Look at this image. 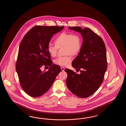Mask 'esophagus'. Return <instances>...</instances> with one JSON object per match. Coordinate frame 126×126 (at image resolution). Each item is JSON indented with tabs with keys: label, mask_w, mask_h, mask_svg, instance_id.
I'll list each match as a JSON object with an SVG mask.
<instances>
[{
	"label": "esophagus",
	"mask_w": 126,
	"mask_h": 126,
	"mask_svg": "<svg viewBox=\"0 0 126 126\" xmlns=\"http://www.w3.org/2000/svg\"><path fill=\"white\" fill-rule=\"evenodd\" d=\"M61 70H62V71H64V70H65V67H61Z\"/></svg>",
	"instance_id": "1"
}]
</instances>
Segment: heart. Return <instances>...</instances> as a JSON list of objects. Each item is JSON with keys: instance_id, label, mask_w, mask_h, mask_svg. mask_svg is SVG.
<instances>
[{"instance_id": "heart-1", "label": "heart", "mask_w": 126, "mask_h": 126, "mask_svg": "<svg viewBox=\"0 0 126 126\" xmlns=\"http://www.w3.org/2000/svg\"><path fill=\"white\" fill-rule=\"evenodd\" d=\"M55 45L48 44L47 51L52 57L56 56L58 48L64 47V54L67 56L59 57L54 60L55 64L66 66L72 61V56L77 55L81 48V40L80 36L77 34L63 32L58 35L54 40Z\"/></svg>"}]
</instances>
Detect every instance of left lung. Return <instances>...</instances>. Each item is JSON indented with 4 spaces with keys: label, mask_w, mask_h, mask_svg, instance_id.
Instances as JSON below:
<instances>
[{
    "label": "left lung",
    "mask_w": 126,
    "mask_h": 126,
    "mask_svg": "<svg viewBox=\"0 0 126 126\" xmlns=\"http://www.w3.org/2000/svg\"><path fill=\"white\" fill-rule=\"evenodd\" d=\"M68 28L79 32L83 41L80 52L72 62V67L80 74L65 69L67 74L66 85L76 96L86 98L94 94L103 81L107 68L106 47L102 38L90 28Z\"/></svg>",
    "instance_id": "left-lung-1"
}]
</instances>
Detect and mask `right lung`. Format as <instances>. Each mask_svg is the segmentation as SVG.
<instances>
[{
    "instance_id": "right-lung-1",
    "label": "right lung",
    "mask_w": 126,
    "mask_h": 126,
    "mask_svg": "<svg viewBox=\"0 0 126 126\" xmlns=\"http://www.w3.org/2000/svg\"><path fill=\"white\" fill-rule=\"evenodd\" d=\"M64 27L36 26L29 30L19 46L16 69L22 89L33 97L45 94L51 87L60 67L53 64L47 47L53 35ZM43 66L50 67L42 71Z\"/></svg>"
}]
</instances>
